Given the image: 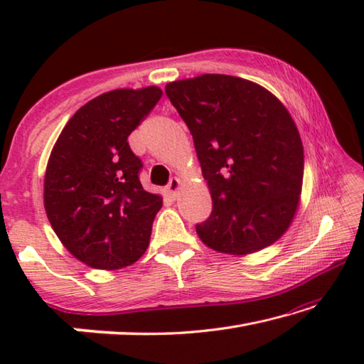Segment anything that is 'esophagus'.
Listing matches in <instances>:
<instances>
[{
    "label": "esophagus",
    "instance_id": "34e87169",
    "mask_svg": "<svg viewBox=\"0 0 364 364\" xmlns=\"http://www.w3.org/2000/svg\"><path fill=\"white\" fill-rule=\"evenodd\" d=\"M180 188H181V180H180V178H171L170 183H168V186H167V193L171 197H176Z\"/></svg>",
    "mask_w": 364,
    "mask_h": 364
}]
</instances>
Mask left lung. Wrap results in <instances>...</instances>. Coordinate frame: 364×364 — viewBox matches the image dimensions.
Masks as SVG:
<instances>
[{"instance_id":"left-lung-1","label":"left lung","mask_w":364,"mask_h":364,"mask_svg":"<svg viewBox=\"0 0 364 364\" xmlns=\"http://www.w3.org/2000/svg\"><path fill=\"white\" fill-rule=\"evenodd\" d=\"M165 93L194 139L213 210L196 231L207 247L249 255L287 231L304 183V146L289 110L250 80L204 73Z\"/></svg>"}]
</instances>
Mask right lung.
Here are the masks:
<instances>
[{
    "label": "right lung",
    "mask_w": 364,
    "mask_h": 364,
    "mask_svg": "<svg viewBox=\"0 0 364 364\" xmlns=\"http://www.w3.org/2000/svg\"><path fill=\"white\" fill-rule=\"evenodd\" d=\"M159 86L120 88L80 107L54 144L45 210L64 247L91 268L120 269L149 245L162 196L144 191L128 136L156 107Z\"/></svg>",
    "instance_id": "right-lung-1"
}]
</instances>
